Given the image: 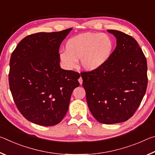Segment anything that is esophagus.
Wrapping results in <instances>:
<instances>
[{
    "label": "esophagus",
    "mask_w": 155,
    "mask_h": 155,
    "mask_svg": "<svg viewBox=\"0 0 155 155\" xmlns=\"http://www.w3.org/2000/svg\"><path fill=\"white\" fill-rule=\"evenodd\" d=\"M78 82H79L80 85H82V83H83V79H82V78H81V77L79 78V79H78Z\"/></svg>",
    "instance_id": "1"
}]
</instances>
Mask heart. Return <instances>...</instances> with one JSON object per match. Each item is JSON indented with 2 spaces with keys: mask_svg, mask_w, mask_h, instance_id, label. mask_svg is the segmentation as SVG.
Segmentation results:
<instances>
[{
  "mask_svg": "<svg viewBox=\"0 0 155 155\" xmlns=\"http://www.w3.org/2000/svg\"><path fill=\"white\" fill-rule=\"evenodd\" d=\"M114 41L110 35L101 33H85L70 38L65 51L59 54L65 68L72 69L81 59V66L87 72L99 69L109 61L114 50Z\"/></svg>",
  "mask_w": 155,
  "mask_h": 155,
  "instance_id": "heart-1",
  "label": "heart"
}]
</instances>
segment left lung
Here are the masks:
<instances>
[{
	"label": "left lung",
	"mask_w": 155,
	"mask_h": 155,
	"mask_svg": "<svg viewBox=\"0 0 155 155\" xmlns=\"http://www.w3.org/2000/svg\"><path fill=\"white\" fill-rule=\"evenodd\" d=\"M111 58L94 71L82 72L88 107L97 121L105 124L125 122L133 116L145 95L147 61L137 41L115 30Z\"/></svg>",
	"instance_id": "1"
}]
</instances>
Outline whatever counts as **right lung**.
I'll list each match as a JSON object with an SVG mask.
<instances>
[{
    "instance_id": "add662e5",
    "label": "right lung",
    "mask_w": 155,
    "mask_h": 155,
    "mask_svg": "<svg viewBox=\"0 0 155 155\" xmlns=\"http://www.w3.org/2000/svg\"><path fill=\"white\" fill-rule=\"evenodd\" d=\"M72 28L38 33L22 39L12 52L9 83L13 98L26 119L50 127L68 111L80 74L60 67L59 49Z\"/></svg>"
}]
</instances>
